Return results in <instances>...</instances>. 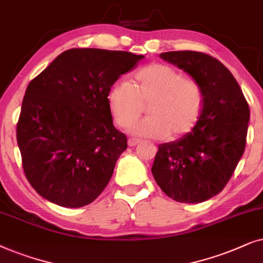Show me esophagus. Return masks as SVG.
Returning <instances> with one entry per match:
<instances>
[{"label": "esophagus", "instance_id": "esophagus-1", "mask_svg": "<svg viewBox=\"0 0 263 263\" xmlns=\"http://www.w3.org/2000/svg\"><path fill=\"white\" fill-rule=\"evenodd\" d=\"M138 141H137V139H134V138H129L128 139V146H136V145H137L138 144Z\"/></svg>", "mask_w": 263, "mask_h": 263}]
</instances>
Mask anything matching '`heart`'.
<instances>
[{
	"label": "heart",
	"mask_w": 263,
	"mask_h": 263,
	"mask_svg": "<svg viewBox=\"0 0 263 263\" xmlns=\"http://www.w3.org/2000/svg\"><path fill=\"white\" fill-rule=\"evenodd\" d=\"M108 106L120 127L127 128L148 106L150 117L131 127L137 137L180 138L201 118L203 90L197 82L163 64H152L135 73L134 84L118 82L108 92Z\"/></svg>",
	"instance_id": "b5f03b06"
}]
</instances>
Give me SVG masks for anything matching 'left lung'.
<instances>
[{"instance_id": "obj_1", "label": "left lung", "mask_w": 263, "mask_h": 263, "mask_svg": "<svg viewBox=\"0 0 263 263\" xmlns=\"http://www.w3.org/2000/svg\"><path fill=\"white\" fill-rule=\"evenodd\" d=\"M187 72L203 90L201 118L191 132L159 145L152 167L156 184L180 203H201L223 190L246 150L249 104L218 59L199 51L160 54Z\"/></svg>"}]
</instances>
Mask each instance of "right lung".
I'll use <instances>...</instances> for the list:
<instances>
[{
    "mask_svg": "<svg viewBox=\"0 0 263 263\" xmlns=\"http://www.w3.org/2000/svg\"><path fill=\"white\" fill-rule=\"evenodd\" d=\"M143 55L69 49L31 80L16 124L26 179L67 208L90 204L113 176L127 137L113 125L108 92Z\"/></svg>",
    "mask_w": 263,
    "mask_h": 263,
    "instance_id": "right-lung-1",
    "label": "right lung"
}]
</instances>
